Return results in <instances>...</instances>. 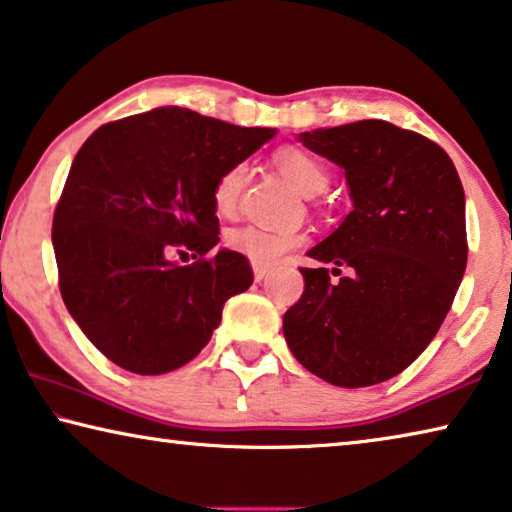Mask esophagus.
I'll return each instance as SVG.
<instances>
[{
  "mask_svg": "<svg viewBox=\"0 0 512 512\" xmlns=\"http://www.w3.org/2000/svg\"><path fill=\"white\" fill-rule=\"evenodd\" d=\"M253 273H255V282H262L266 275L271 273V269H269V266H264V264H255L253 266Z\"/></svg>",
  "mask_w": 512,
  "mask_h": 512,
  "instance_id": "obj_1",
  "label": "esophagus"
}]
</instances>
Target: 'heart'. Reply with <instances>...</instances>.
I'll return each mask as SVG.
<instances>
[{"label": "heart", "instance_id": "b5f03b06", "mask_svg": "<svg viewBox=\"0 0 512 512\" xmlns=\"http://www.w3.org/2000/svg\"><path fill=\"white\" fill-rule=\"evenodd\" d=\"M275 164L280 173L287 177L289 184L303 196H316L326 189L328 170L323 168L319 159L300 148H282L275 154ZM248 166L239 161L221 173L214 184V207L221 216H230L237 209L243 182H246ZM300 243V232L296 227H264V225H246L237 227L227 234V246L234 253H241L255 264H275L278 259Z\"/></svg>", "mask_w": 512, "mask_h": 512}]
</instances>
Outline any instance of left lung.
I'll return each instance as SVG.
<instances>
[{
    "label": "left lung",
    "instance_id": "obj_1",
    "mask_svg": "<svg viewBox=\"0 0 512 512\" xmlns=\"http://www.w3.org/2000/svg\"><path fill=\"white\" fill-rule=\"evenodd\" d=\"M298 141L344 168L353 212L307 250L321 266L300 269L305 291L282 319L287 346L330 385H378L426 351L451 310L467 266L465 191L440 145L385 120Z\"/></svg>",
    "mask_w": 512,
    "mask_h": 512
}]
</instances>
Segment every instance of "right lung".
Here are the masks:
<instances>
[{
  "label": "right lung",
  "mask_w": 512,
  "mask_h": 512,
  "mask_svg": "<svg viewBox=\"0 0 512 512\" xmlns=\"http://www.w3.org/2000/svg\"><path fill=\"white\" fill-rule=\"evenodd\" d=\"M275 136L182 107L102 125L72 161L52 223L59 287L102 355L159 376L212 339L225 300L253 285L248 259L216 250L214 184ZM194 253L177 265L173 254Z\"/></svg>",
  "instance_id": "right-lung-1"
}]
</instances>
